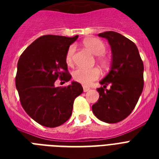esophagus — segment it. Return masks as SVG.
I'll return each instance as SVG.
<instances>
[{
    "label": "esophagus",
    "instance_id": "obj_1",
    "mask_svg": "<svg viewBox=\"0 0 159 159\" xmlns=\"http://www.w3.org/2000/svg\"><path fill=\"white\" fill-rule=\"evenodd\" d=\"M89 90H90L89 87H86V86H83V92H88Z\"/></svg>",
    "mask_w": 159,
    "mask_h": 159
}]
</instances>
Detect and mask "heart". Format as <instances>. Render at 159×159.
<instances>
[{
  "label": "heart",
  "mask_w": 159,
  "mask_h": 159,
  "mask_svg": "<svg viewBox=\"0 0 159 159\" xmlns=\"http://www.w3.org/2000/svg\"><path fill=\"white\" fill-rule=\"evenodd\" d=\"M83 45L87 50L90 51L95 56H97V60L102 67H105L107 65V60L103 57V54L106 53V47L105 43L99 39L88 38L86 39L83 42ZM75 53L74 45H71L68 48L66 53L65 60L67 65H72L73 63V56ZM101 73L97 68H83L78 67L72 72L73 79L83 85L91 84L93 81H96L100 77Z\"/></svg>",
  "instance_id": "b5f03b06"
}]
</instances>
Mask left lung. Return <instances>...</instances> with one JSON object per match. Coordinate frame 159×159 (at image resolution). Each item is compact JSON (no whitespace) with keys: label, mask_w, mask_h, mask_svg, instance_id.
<instances>
[{"label":"left lung","mask_w":159,"mask_h":159,"mask_svg":"<svg viewBox=\"0 0 159 159\" xmlns=\"http://www.w3.org/2000/svg\"><path fill=\"white\" fill-rule=\"evenodd\" d=\"M98 36L108 40L112 58L108 74L100 82L102 87L97 89L100 97L92 111L100 120L117 123L132 112L143 92V63L135 43L122 34L107 31Z\"/></svg>","instance_id":"1"}]
</instances>
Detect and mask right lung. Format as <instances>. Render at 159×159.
Returning a JSON list of instances; mask_svg holds the SVG:
<instances>
[{"label": "right lung", "mask_w": 159, "mask_h": 159, "mask_svg": "<svg viewBox=\"0 0 159 159\" xmlns=\"http://www.w3.org/2000/svg\"><path fill=\"white\" fill-rule=\"evenodd\" d=\"M78 38L43 35L34 40L20 55L17 64L16 87L25 112L41 125L53 128L70 118L75 98L83 92L82 85L72 82L59 88V77L68 82L66 53Z\"/></svg>", "instance_id": "right-lung-1"}]
</instances>
